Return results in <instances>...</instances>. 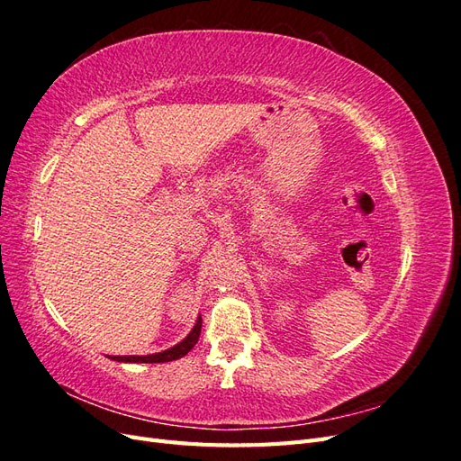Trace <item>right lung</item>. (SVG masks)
Segmentation results:
<instances>
[{
  "label": "right lung",
  "mask_w": 461,
  "mask_h": 461,
  "mask_svg": "<svg viewBox=\"0 0 461 461\" xmlns=\"http://www.w3.org/2000/svg\"><path fill=\"white\" fill-rule=\"evenodd\" d=\"M202 330V317L198 315L196 323H194L192 330L186 334V339L175 344L169 350H163L158 354H148V356H111L113 361H122V364H165V361H173L186 356L194 346H196Z\"/></svg>",
  "instance_id": "obj_1"
}]
</instances>
